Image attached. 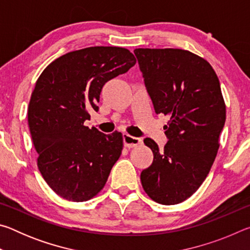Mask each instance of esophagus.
Here are the masks:
<instances>
[{
	"mask_svg": "<svg viewBox=\"0 0 250 250\" xmlns=\"http://www.w3.org/2000/svg\"><path fill=\"white\" fill-rule=\"evenodd\" d=\"M142 142V140L140 138H135V137H132V135H129L125 133L124 134V143H125V146L126 147H134L140 145V143Z\"/></svg>",
	"mask_w": 250,
	"mask_h": 250,
	"instance_id": "1",
	"label": "esophagus"
}]
</instances>
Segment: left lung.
Segmentation results:
<instances>
[{
	"mask_svg": "<svg viewBox=\"0 0 250 250\" xmlns=\"http://www.w3.org/2000/svg\"><path fill=\"white\" fill-rule=\"evenodd\" d=\"M134 55L155 113L170 117L163 150L150 138L153 162L141 172L152 200L174 205L193 195L216 158L226 105L213 67L197 55L177 48H137Z\"/></svg>",
	"mask_w": 250,
	"mask_h": 250,
	"instance_id": "1",
	"label": "left lung"
}]
</instances>
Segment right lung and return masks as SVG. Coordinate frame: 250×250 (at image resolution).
<instances>
[{
  "label": "right lung",
  "mask_w": 250,
  "mask_h": 250,
  "mask_svg": "<svg viewBox=\"0 0 250 250\" xmlns=\"http://www.w3.org/2000/svg\"><path fill=\"white\" fill-rule=\"evenodd\" d=\"M134 65L128 49L95 46L55 59L37 79L27 110L37 167L65 200L96 196L120 158L121 132L104 134L83 122L90 119L91 110L98 111L104 84Z\"/></svg>",
  "instance_id": "add662e5"
}]
</instances>
